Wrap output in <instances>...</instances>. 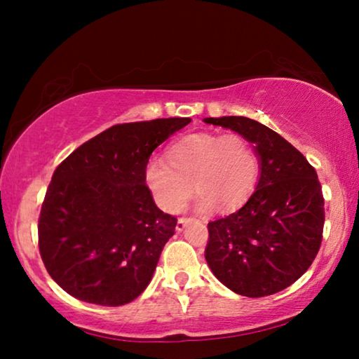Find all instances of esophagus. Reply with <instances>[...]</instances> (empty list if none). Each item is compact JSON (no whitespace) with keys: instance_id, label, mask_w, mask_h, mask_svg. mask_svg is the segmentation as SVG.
I'll return each mask as SVG.
<instances>
[{"instance_id":"34e87169","label":"esophagus","mask_w":359,"mask_h":359,"mask_svg":"<svg viewBox=\"0 0 359 359\" xmlns=\"http://www.w3.org/2000/svg\"><path fill=\"white\" fill-rule=\"evenodd\" d=\"M191 220H193V219H188V217H180V219H178V224H176V230H178V232H181V230H183V229L186 227V224L191 222Z\"/></svg>"}]
</instances>
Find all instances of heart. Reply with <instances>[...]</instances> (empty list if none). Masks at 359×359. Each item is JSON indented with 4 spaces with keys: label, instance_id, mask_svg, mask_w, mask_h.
<instances>
[{
    "label": "heart",
    "instance_id": "1",
    "mask_svg": "<svg viewBox=\"0 0 359 359\" xmlns=\"http://www.w3.org/2000/svg\"><path fill=\"white\" fill-rule=\"evenodd\" d=\"M166 160H150L144 171L151 198L166 212H180L194 186L199 210L237 209L257 188L262 168L257 149L237 134L186 135L166 150Z\"/></svg>",
    "mask_w": 359,
    "mask_h": 359
}]
</instances>
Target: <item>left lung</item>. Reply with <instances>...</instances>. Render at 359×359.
Wrapping results in <instances>:
<instances>
[{
    "label": "left lung",
    "instance_id": "1",
    "mask_svg": "<svg viewBox=\"0 0 359 359\" xmlns=\"http://www.w3.org/2000/svg\"><path fill=\"white\" fill-rule=\"evenodd\" d=\"M237 132L259 155V180L243 208L209 222L205 262L230 291L271 296L296 283L322 243L323 196L313 166L286 139L242 116L205 117Z\"/></svg>",
    "mask_w": 359,
    "mask_h": 359
}]
</instances>
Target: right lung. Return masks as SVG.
Returning a JSON list of instances; mask_svg holds the SVG:
<instances>
[{"mask_svg": "<svg viewBox=\"0 0 359 359\" xmlns=\"http://www.w3.org/2000/svg\"><path fill=\"white\" fill-rule=\"evenodd\" d=\"M189 117L117 124L53 171L39 217V250L53 281L97 306H124L149 286L176 217L156 208L145 165Z\"/></svg>", "mask_w": 359, "mask_h": 359, "instance_id": "add662e5", "label": "right lung"}]
</instances>
